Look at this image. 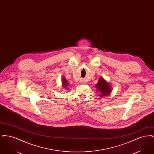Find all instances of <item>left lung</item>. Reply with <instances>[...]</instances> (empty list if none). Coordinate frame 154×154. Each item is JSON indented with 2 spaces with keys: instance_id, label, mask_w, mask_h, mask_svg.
Segmentation results:
<instances>
[{
  "instance_id": "left-lung-1",
  "label": "left lung",
  "mask_w": 154,
  "mask_h": 154,
  "mask_svg": "<svg viewBox=\"0 0 154 154\" xmlns=\"http://www.w3.org/2000/svg\"><path fill=\"white\" fill-rule=\"evenodd\" d=\"M96 88L97 89V92H100L101 94L100 95V97H104L106 96H109L112 91V89L111 88L110 84L104 80L103 77L99 79L98 82L96 85Z\"/></svg>"
}]
</instances>
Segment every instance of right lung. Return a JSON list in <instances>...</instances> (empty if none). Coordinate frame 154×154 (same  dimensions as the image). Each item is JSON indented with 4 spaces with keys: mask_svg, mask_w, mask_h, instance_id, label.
Returning <instances> with one entry per match:
<instances>
[{
    "mask_svg": "<svg viewBox=\"0 0 154 154\" xmlns=\"http://www.w3.org/2000/svg\"><path fill=\"white\" fill-rule=\"evenodd\" d=\"M62 82L63 88H66V87H67L69 83H68V81H67L65 77H62Z\"/></svg>",
    "mask_w": 154,
    "mask_h": 154,
    "instance_id": "1",
    "label": "right lung"
}]
</instances>
